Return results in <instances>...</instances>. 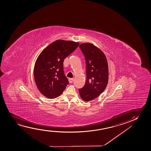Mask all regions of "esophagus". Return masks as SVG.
<instances>
[{
  "instance_id": "obj_1",
  "label": "esophagus",
  "mask_w": 151,
  "mask_h": 151,
  "mask_svg": "<svg viewBox=\"0 0 151 151\" xmlns=\"http://www.w3.org/2000/svg\"><path fill=\"white\" fill-rule=\"evenodd\" d=\"M68 81H69L70 83H72L73 81H74V78H69L68 79Z\"/></svg>"
}]
</instances>
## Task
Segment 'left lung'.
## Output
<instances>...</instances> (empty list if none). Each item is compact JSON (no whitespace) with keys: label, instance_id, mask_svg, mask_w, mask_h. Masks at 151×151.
Returning a JSON list of instances; mask_svg holds the SVG:
<instances>
[{"label":"left lung","instance_id":"8db88e82","mask_svg":"<svg viewBox=\"0 0 151 151\" xmlns=\"http://www.w3.org/2000/svg\"><path fill=\"white\" fill-rule=\"evenodd\" d=\"M79 47L85 56L87 79L79 91L83 101H90L98 97L107 85V60L103 52L92 44H81Z\"/></svg>","mask_w":151,"mask_h":151}]
</instances>
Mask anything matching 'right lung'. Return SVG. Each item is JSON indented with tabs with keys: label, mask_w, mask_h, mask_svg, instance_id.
Listing matches in <instances>:
<instances>
[{
	"label": "right lung",
	"mask_w": 151,
	"mask_h": 151,
	"mask_svg": "<svg viewBox=\"0 0 151 151\" xmlns=\"http://www.w3.org/2000/svg\"><path fill=\"white\" fill-rule=\"evenodd\" d=\"M79 43L57 40L41 52L35 65L34 77L40 92L48 99H55L63 92L68 81L63 70V61Z\"/></svg>",
	"instance_id": "obj_1"
}]
</instances>
